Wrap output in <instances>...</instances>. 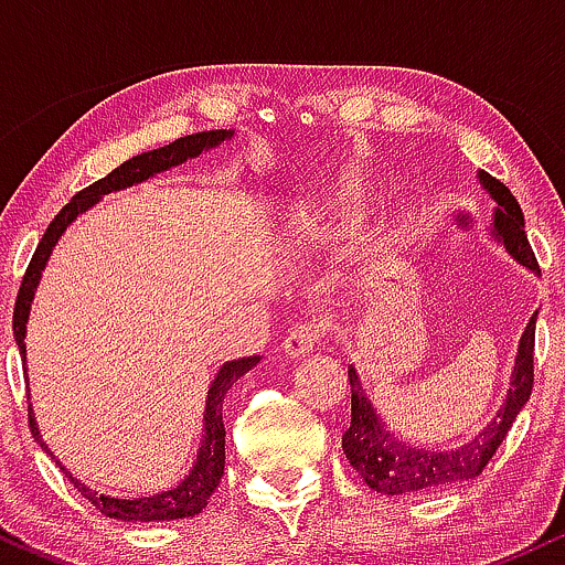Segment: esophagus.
I'll list each match as a JSON object with an SVG mask.
<instances>
[{
  "label": "esophagus",
  "instance_id": "1",
  "mask_svg": "<svg viewBox=\"0 0 565 565\" xmlns=\"http://www.w3.org/2000/svg\"><path fill=\"white\" fill-rule=\"evenodd\" d=\"M316 342H319V329L313 323H297L289 329V334L284 337V355L291 361L305 359V355L313 353Z\"/></svg>",
  "mask_w": 565,
  "mask_h": 565
}]
</instances>
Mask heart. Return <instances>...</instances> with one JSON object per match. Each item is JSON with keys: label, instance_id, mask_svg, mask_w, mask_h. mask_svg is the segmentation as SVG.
<instances>
[{"label": "heart", "instance_id": "obj_1", "mask_svg": "<svg viewBox=\"0 0 565 565\" xmlns=\"http://www.w3.org/2000/svg\"><path fill=\"white\" fill-rule=\"evenodd\" d=\"M313 231H332V223H329V220H316Z\"/></svg>", "mask_w": 565, "mask_h": 565}]
</instances>
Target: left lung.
<instances>
[{
  "label": "left lung",
  "instance_id": "8db88e82",
  "mask_svg": "<svg viewBox=\"0 0 565 565\" xmlns=\"http://www.w3.org/2000/svg\"><path fill=\"white\" fill-rule=\"evenodd\" d=\"M478 183L491 199H494V220H491V236L497 244L508 249V255L531 274H540L534 252L526 238V223L518 199L499 183L489 172L478 170ZM540 313V310H536ZM536 313L523 329L518 342L515 366L510 374V391L504 404L497 408L494 419L483 427L478 436L457 449H423L398 438L369 398L364 382L359 377L355 364L348 366L350 377V427L342 433V451L353 465V470L364 478L369 489L377 494L398 497L414 494V491H438L446 486L470 481L483 472L489 459L494 457L508 430L526 406L531 385H534V332Z\"/></svg>",
  "mask_w": 565,
  "mask_h": 565
}]
</instances>
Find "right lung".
I'll use <instances>...</instances> for the list:
<instances>
[{"label":"right lung","mask_w":565,"mask_h":565,"mask_svg":"<svg viewBox=\"0 0 565 565\" xmlns=\"http://www.w3.org/2000/svg\"><path fill=\"white\" fill-rule=\"evenodd\" d=\"M233 138V129H212V132H196L188 135V138H178L170 146L153 148V151L138 153L121 167H116L111 174L100 178L84 191L76 193L74 199L57 212L50 228L44 231L42 242H39L34 257H31L29 270H25L21 291H18L15 313H12V334H15L18 350H21V359L25 364V323H29L31 316V302H34L36 287L42 281L44 268H47L50 255H53L55 244L61 242L63 233L68 231V225L74 223L76 217L84 215L87 210L100 201L103 196L116 191H125V188H132L138 183H146V180L157 178V174L172 170V167L185 164L188 159H196L204 151H212V148L223 146L225 140ZM257 364H260V355H249V359L238 361H225L223 366L217 369L215 380H212L210 391H206V406H204V419H201V440L196 449V459H193V468L185 472L183 481L172 489L159 491V494H140V497H108L100 494V491H93L89 486H84L79 478L71 476L66 465L61 459H55V454L47 449V444L42 440V433H39L34 406L29 404V425L31 436L36 438V444L42 446L50 457L55 459L57 468L63 470V476L68 478L76 489L82 491L89 502L95 504L103 515L116 518V521H178V518H193L199 515L201 510L206 508V499L212 497V491L217 489L220 478H223L225 468V427H223V401L225 393L231 391L233 382L242 380L246 372H252Z\"/></svg>","instance_id":"right-lung-1"}]
</instances>
